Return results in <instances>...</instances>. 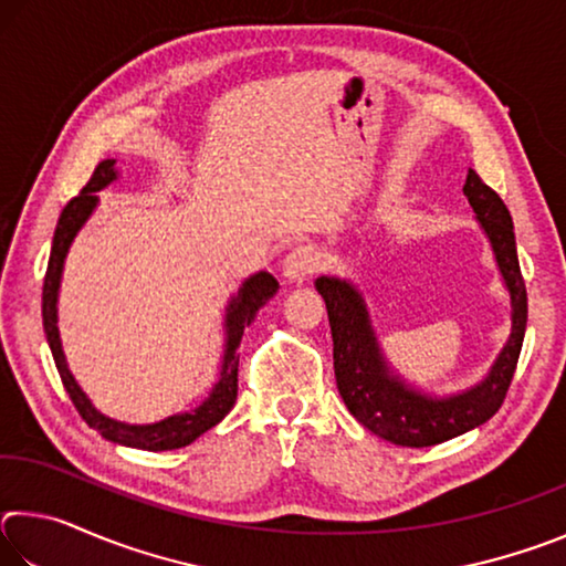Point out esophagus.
I'll return each mask as SVG.
<instances>
[{
	"label": "esophagus",
	"instance_id": "esophagus-1",
	"mask_svg": "<svg viewBox=\"0 0 566 566\" xmlns=\"http://www.w3.org/2000/svg\"><path fill=\"white\" fill-rule=\"evenodd\" d=\"M319 270V252L314 247H294L282 262V274L286 282H304Z\"/></svg>",
	"mask_w": 566,
	"mask_h": 566
}]
</instances>
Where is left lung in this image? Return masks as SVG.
Listing matches in <instances>:
<instances>
[{"instance_id": "8db88e82", "label": "left lung", "mask_w": 566, "mask_h": 566, "mask_svg": "<svg viewBox=\"0 0 566 566\" xmlns=\"http://www.w3.org/2000/svg\"><path fill=\"white\" fill-rule=\"evenodd\" d=\"M464 197L482 224L512 302L510 339L479 385L457 395H427L407 385L381 354L367 304L357 286L337 276H319L314 286L327 304L334 377L352 417L371 434L399 447H432L484 424L496 415L512 385L526 329V286L516 260L512 214L502 197L474 169L464 181Z\"/></svg>"}]
</instances>
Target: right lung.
Masks as SVG:
<instances>
[{"instance_id": "obj_1", "label": "right lung", "mask_w": 566, "mask_h": 566, "mask_svg": "<svg viewBox=\"0 0 566 566\" xmlns=\"http://www.w3.org/2000/svg\"><path fill=\"white\" fill-rule=\"evenodd\" d=\"M114 165H117L114 159L99 161L92 179L84 185L80 195L70 199V205L62 209L60 222H56L50 264H46L44 290H42L44 334H46V342H50L56 371H60L66 395H70L72 405L92 429H97L104 439H109L114 444L147 449V452H167V449H179L195 442L199 434H205L207 429L219 424V421L229 415V409L234 407L237 371H239L237 347L239 342H242L244 329L254 322L256 312H260L262 306L276 294V290H280V282H276L270 272H256L249 276L242 286H239V292L232 296V302L227 304V314H224L227 337H224L222 367H219V377L202 405H197L189 411H179V415H171L161 421H155V424H124V421L102 415V411L92 405L90 397L84 395L82 387L76 385L70 367H66L60 327H56V300H60V284H62L66 252H70L76 232H80L84 222L92 217L94 209H97L99 205L97 191L109 187L112 181L119 177V171Z\"/></svg>"}]
</instances>
